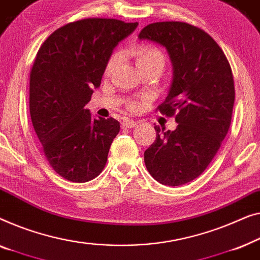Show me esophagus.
Returning a JSON list of instances; mask_svg holds the SVG:
<instances>
[{"label": "esophagus", "instance_id": "34e87169", "mask_svg": "<svg viewBox=\"0 0 260 260\" xmlns=\"http://www.w3.org/2000/svg\"><path fill=\"white\" fill-rule=\"evenodd\" d=\"M137 125V122L132 119H123V121L121 122V126L125 127V128H133V127Z\"/></svg>", "mask_w": 260, "mask_h": 260}]
</instances>
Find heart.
Returning a JSON list of instances; mask_svg holds the SVG:
<instances>
[{
  "mask_svg": "<svg viewBox=\"0 0 260 260\" xmlns=\"http://www.w3.org/2000/svg\"><path fill=\"white\" fill-rule=\"evenodd\" d=\"M129 55L134 57L135 62H137V66L140 69L141 72L145 71H154L159 74L160 72L162 71L164 66H165V55L160 50L158 47L153 45H147V43H142V45H138L133 47L129 50ZM120 58H121V54L120 53H113L111 56H109L107 63H106L105 67V74L111 75L116 66L120 62ZM137 106L135 104L131 105V108H135Z\"/></svg>",
  "mask_w": 260,
  "mask_h": 260,
  "instance_id": "obj_1",
  "label": "heart"
}]
</instances>
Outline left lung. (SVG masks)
<instances>
[{"mask_svg": "<svg viewBox=\"0 0 260 260\" xmlns=\"http://www.w3.org/2000/svg\"><path fill=\"white\" fill-rule=\"evenodd\" d=\"M139 39L167 49L173 80L158 111L178 122L174 131L154 126L156 138L145 151V165L160 184H187L210 165L231 125L236 95L231 66L206 31L185 22L151 23Z\"/></svg>", "mask_w": 260, "mask_h": 260, "instance_id": "1", "label": "left lung"}]
</instances>
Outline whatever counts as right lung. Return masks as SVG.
Segmentation results:
<instances>
[{"mask_svg":"<svg viewBox=\"0 0 260 260\" xmlns=\"http://www.w3.org/2000/svg\"><path fill=\"white\" fill-rule=\"evenodd\" d=\"M138 22L83 19L56 29L30 72L29 111L47 161L62 178L87 182L107 162L118 120L93 119L85 106L101 83L109 56Z\"/></svg>","mask_w":260,"mask_h":260,"instance_id":"right-lung-1","label":"right lung"}]
</instances>
